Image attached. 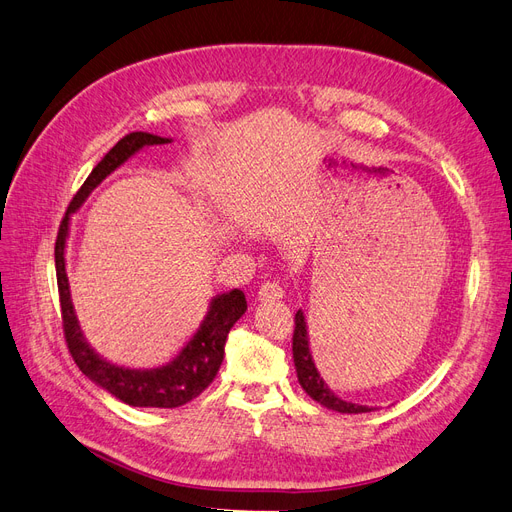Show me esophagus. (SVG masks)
<instances>
[{
  "instance_id": "obj_1",
  "label": "esophagus",
  "mask_w": 512,
  "mask_h": 512,
  "mask_svg": "<svg viewBox=\"0 0 512 512\" xmlns=\"http://www.w3.org/2000/svg\"><path fill=\"white\" fill-rule=\"evenodd\" d=\"M283 295H285V289L280 287V283H276V280H268V283H263L257 291V298L261 302H278Z\"/></svg>"
}]
</instances>
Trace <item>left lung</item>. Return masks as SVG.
Masks as SVG:
<instances>
[{
	"instance_id": "left-lung-1",
	"label": "left lung",
	"mask_w": 512,
	"mask_h": 512,
	"mask_svg": "<svg viewBox=\"0 0 512 512\" xmlns=\"http://www.w3.org/2000/svg\"><path fill=\"white\" fill-rule=\"evenodd\" d=\"M295 327H293V361H295V372H298V381L302 385V389L310 395L312 400L319 402L325 408H332L338 412H370V406H359V404H351L340 400L338 395H334L332 391L327 389V385L323 383L321 374L315 368V361H312L310 355V346H308V334H306V321L302 310L295 312Z\"/></svg>"
}]
</instances>
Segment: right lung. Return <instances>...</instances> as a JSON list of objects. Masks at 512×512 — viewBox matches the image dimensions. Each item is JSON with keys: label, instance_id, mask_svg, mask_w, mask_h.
<instances>
[{"label": "right lung", "instance_id": "right-lung-1", "mask_svg": "<svg viewBox=\"0 0 512 512\" xmlns=\"http://www.w3.org/2000/svg\"><path fill=\"white\" fill-rule=\"evenodd\" d=\"M168 138L146 134V131H131L114 144L106 157L97 163L93 172L87 176L85 183L76 191L68 212L61 219L57 242H55V268H57V289H59V306H61V323H63V338L68 344V351L74 359V364L80 368L82 374H87L93 383L110 391L114 398L129 406L140 408H176L197 398L217 376L223 353H225V340L229 329L244 315L246 298L240 289L219 295L210 304L208 317L204 319L200 332L189 340L174 361L168 366L157 370H127L112 366L104 361L100 355H95L89 344L80 334V327L74 315L70 289H68V276H65V236H68L70 214L87 200V195L102 183V180L117 170L125 159H129L142 146L148 144H166Z\"/></svg>", "mask_w": 512, "mask_h": 512}]
</instances>
